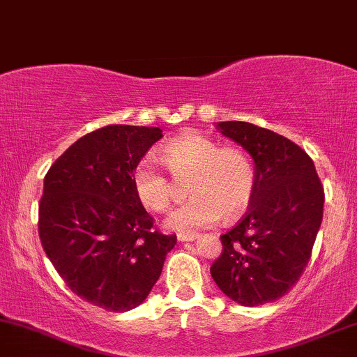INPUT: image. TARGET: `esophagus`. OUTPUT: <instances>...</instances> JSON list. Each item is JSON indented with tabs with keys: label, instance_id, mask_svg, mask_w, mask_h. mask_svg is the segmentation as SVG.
Masks as SVG:
<instances>
[{
	"label": "esophagus",
	"instance_id": "1",
	"mask_svg": "<svg viewBox=\"0 0 357 357\" xmlns=\"http://www.w3.org/2000/svg\"><path fill=\"white\" fill-rule=\"evenodd\" d=\"M199 238V235H182V233H180L178 235V241H193V240H197Z\"/></svg>",
	"mask_w": 357,
	"mask_h": 357
}]
</instances>
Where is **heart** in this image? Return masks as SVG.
Wrapping results in <instances>:
<instances>
[{"mask_svg": "<svg viewBox=\"0 0 357 357\" xmlns=\"http://www.w3.org/2000/svg\"><path fill=\"white\" fill-rule=\"evenodd\" d=\"M160 160L175 182L187 180L190 195V200L167 220L172 230L190 233L213 225L222 217L235 220L252 200L253 164L240 149H220L213 140L188 132L162 149ZM132 188L149 212L167 213L174 204L175 185L152 158L135 165Z\"/></svg>", "mask_w": 357, "mask_h": 357, "instance_id": "1", "label": "heart"}]
</instances>
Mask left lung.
<instances>
[{
    "instance_id": "8db88e82",
    "label": "left lung",
    "mask_w": 357,
    "mask_h": 357,
    "mask_svg": "<svg viewBox=\"0 0 357 357\" xmlns=\"http://www.w3.org/2000/svg\"><path fill=\"white\" fill-rule=\"evenodd\" d=\"M217 129L253 158L250 210L220 236L223 250L210 268L230 300L261 306L284 296L300 280L323 220L324 190L310 155L276 132L250 122Z\"/></svg>"
}]
</instances>
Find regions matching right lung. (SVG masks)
<instances>
[{
	"label": "right lung",
	"mask_w": 357,
	"mask_h": 357,
	"mask_svg": "<svg viewBox=\"0 0 357 357\" xmlns=\"http://www.w3.org/2000/svg\"><path fill=\"white\" fill-rule=\"evenodd\" d=\"M162 129L105 126L76 140L44 177L39 238L64 283L102 310L145 301L175 235H162L132 188V172Z\"/></svg>",
	"instance_id": "1"
}]
</instances>
